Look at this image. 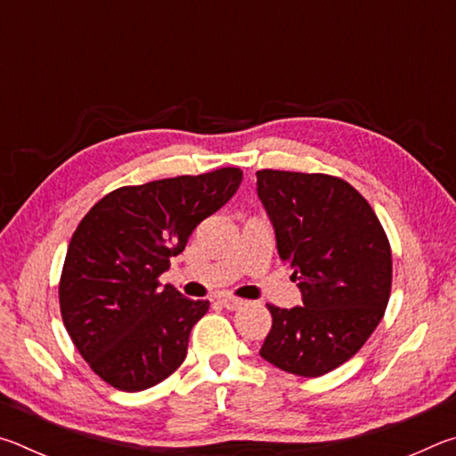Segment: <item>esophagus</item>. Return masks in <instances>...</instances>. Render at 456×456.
I'll list each match as a JSON object with an SVG mask.
<instances>
[{
  "label": "esophagus",
  "mask_w": 456,
  "mask_h": 456,
  "mask_svg": "<svg viewBox=\"0 0 456 456\" xmlns=\"http://www.w3.org/2000/svg\"><path fill=\"white\" fill-rule=\"evenodd\" d=\"M219 302H221L223 307H227V310H231V312H235V310H239V307L245 305L243 299H237V297H231V296H221Z\"/></svg>",
  "instance_id": "1"
}]
</instances>
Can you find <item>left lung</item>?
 <instances>
[{
  "instance_id": "obj_1",
  "label": "left lung",
  "mask_w": 456,
  "mask_h": 456,
  "mask_svg": "<svg viewBox=\"0 0 456 456\" xmlns=\"http://www.w3.org/2000/svg\"><path fill=\"white\" fill-rule=\"evenodd\" d=\"M257 195L304 304H267L273 323L259 354L289 374L323 376L382 320L392 288L388 237L368 200L338 176L264 168Z\"/></svg>"
}]
</instances>
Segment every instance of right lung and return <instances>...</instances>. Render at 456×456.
I'll return each mask as SVG.
<instances>
[{"instance_id":"right-lung-1","label":"right lung","mask_w":456,"mask_h":456,"mask_svg":"<svg viewBox=\"0 0 456 456\" xmlns=\"http://www.w3.org/2000/svg\"><path fill=\"white\" fill-rule=\"evenodd\" d=\"M241 179V168L225 167L120 187L84 215L61 269L60 312L76 350L104 382L146 390L183 364L209 302L163 288L159 277Z\"/></svg>"}]
</instances>
